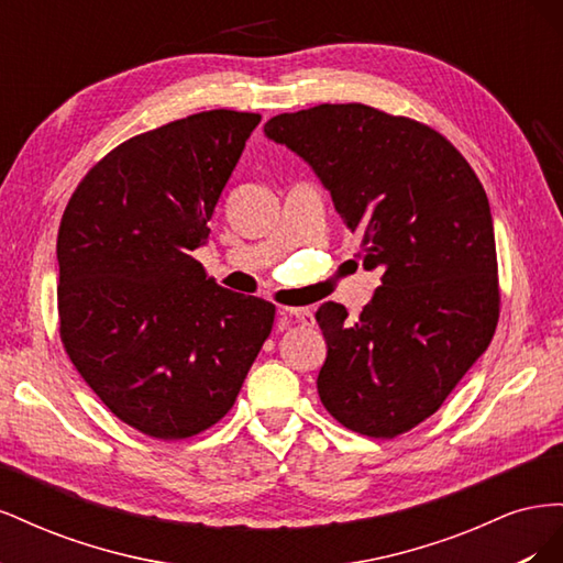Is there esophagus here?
I'll return each mask as SVG.
<instances>
[{"mask_svg": "<svg viewBox=\"0 0 563 563\" xmlns=\"http://www.w3.org/2000/svg\"><path fill=\"white\" fill-rule=\"evenodd\" d=\"M279 317L291 323H302V327H314V314L308 308H279Z\"/></svg>", "mask_w": 563, "mask_h": 563, "instance_id": "34e87169", "label": "esophagus"}]
</instances>
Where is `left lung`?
Segmentation results:
<instances>
[{
    "label": "left lung",
    "mask_w": 563,
    "mask_h": 563,
    "mask_svg": "<svg viewBox=\"0 0 563 563\" xmlns=\"http://www.w3.org/2000/svg\"><path fill=\"white\" fill-rule=\"evenodd\" d=\"M269 141L308 162L335 213L362 232L380 286L350 321L323 302L317 391L347 430L391 439L416 428L486 352L500 294L488 197L434 129L362 103L272 117Z\"/></svg>",
    "instance_id": "1"
}]
</instances>
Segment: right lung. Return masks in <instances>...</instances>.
<instances>
[{
  "label": "right lung",
  "mask_w": 563,
  "mask_h": 563,
  "mask_svg": "<svg viewBox=\"0 0 563 563\" xmlns=\"http://www.w3.org/2000/svg\"><path fill=\"white\" fill-rule=\"evenodd\" d=\"M261 114L211 110L114 147L58 230L60 338L79 376L139 432L209 430L244 385L275 305L228 291L192 251Z\"/></svg>",
  "instance_id": "right-lung-1"
}]
</instances>
